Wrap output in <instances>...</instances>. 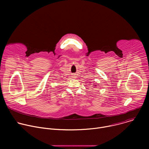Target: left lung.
I'll list each match as a JSON object with an SVG mask.
<instances>
[{
	"label": "left lung",
	"mask_w": 149,
	"mask_h": 149,
	"mask_svg": "<svg viewBox=\"0 0 149 149\" xmlns=\"http://www.w3.org/2000/svg\"><path fill=\"white\" fill-rule=\"evenodd\" d=\"M95 87H96V86H95Z\"/></svg>",
	"instance_id": "8db88e82"
}]
</instances>
